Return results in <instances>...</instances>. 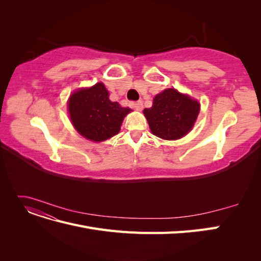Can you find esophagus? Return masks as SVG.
<instances>
[{"label":"esophagus","instance_id":"esophagus-1","mask_svg":"<svg viewBox=\"0 0 261 261\" xmlns=\"http://www.w3.org/2000/svg\"><path fill=\"white\" fill-rule=\"evenodd\" d=\"M132 107L137 110V111H141L143 110L144 106H143V101H137V102H132Z\"/></svg>","mask_w":261,"mask_h":261}]
</instances>
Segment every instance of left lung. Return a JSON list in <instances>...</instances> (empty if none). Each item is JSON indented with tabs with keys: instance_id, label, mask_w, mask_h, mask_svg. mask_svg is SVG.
<instances>
[{
	"instance_id": "8db88e82",
	"label": "left lung",
	"mask_w": 261,
	"mask_h": 261,
	"mask_svg": "<svg viewBox=\"0 0 261 261\" xmlns=\"http://www.w3.org/2000/svg\"><path fill=\"white\" fill-rule=\"evenodd\" d=\"M200 105L174 88L165 89L153 98L152 107L144 114L153 135L167 140L184 137L193 128Z\"/></svg>"
}]
</instances>
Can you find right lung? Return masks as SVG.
Instances as JSON below:
<instances>
[{
  "label": "right lung",
  "instance_id": "obj_1",
  "mask_svg": "<svg viewBox=\"0 0 261 261\" xmlns=\"http://www.w3.org/2000/svg\"><path fill=\"white\" fill-rule=\"evenodd\" d=\"M67 107L75 129L96 143L115 136L124 117L132 111L110 100L109 91L102 83L73 92Z\"/></svg>",
  "mask_w": 261,
  "mask_h": 261
}]
</instances>
